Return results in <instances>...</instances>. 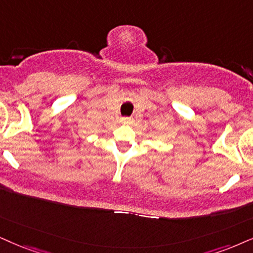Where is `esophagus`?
Wrapping results in <instances>:
<instances>
[{"label": "esophagus", "instance_id": "obj_1", "mask_svg": "<svg viewBox=\"0 0 253 253\" xmlns=\"http://www.w3.org/2000/svg\"><path fill=\"white\" fill-rule=\"evenodd\" d=\"M121 124L123 125H130L133 123V118H128V117H124L121 118Z\"/></svg>", "mask_w": 253, "mask_h": 253}]
</instances>
